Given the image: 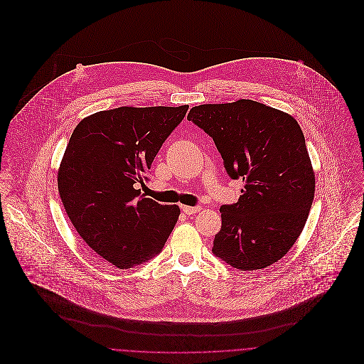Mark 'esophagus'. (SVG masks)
Returning a JSON list of instances; mask_svg holds the SVG:
<instances>
[{
	"label": "esophagus",
	"instance_id": "obj_1",
	"mask_svg": "<svg viewBox=\"0 0 364 364\" xmlns=\"http://www.w3.org/2000/svg\"><path fill=\"white\" fill-rule=\"evenodd\" d=\"M182 210H183V213H185V214L192 215V214H195V213L200 211V206H182Z\"/></svg>",
	"mask_w": 364,
	"mask_h": 364
}]
</instances>
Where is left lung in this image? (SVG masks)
I'll use <instances>...</instances> for the list:
<instances>
[{
	"mask_svg": "<svg viewBox=\"0 0 364 364\" xmlns=\"http://www.w3.org/2000/svg\"><path fill=\"white\" fill-rule=\"evenodd\" d=\"M188 120L213 139L228 176L244 182L238 202L220 208L213 254L240 270L282 259L304 228L315 192L299 123L251 100L195 106Z\"/></svg>",
	"mask_w": 364,
	"mask_h": 364,
	"instance_id": "left-lung-1",
	"label": "left lung"
}]
</instances>
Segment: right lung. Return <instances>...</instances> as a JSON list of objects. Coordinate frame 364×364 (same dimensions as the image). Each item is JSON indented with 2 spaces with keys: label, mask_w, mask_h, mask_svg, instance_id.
I'll list each match as a JSON object with an SVG mask.
<instances>
[{
  "label": "right lung",
  "mask_w": 364,
  "mask_h": 364,
  "mask_svg": "<svg viewBox=\"0 0 364 364\" xmlns=\"http://www.w3.org/2000/svg\"><path fill=\"white\" fill-rule=\"evenodd\" d=\"M189 106L116 107L94 113L74 129L57 185L64 208L82 240L119 269L156 257L181 210L144 198L139 185L162 143Z\"/></svg>",
  "instance_id": "add662e5"
}]
</instances>
